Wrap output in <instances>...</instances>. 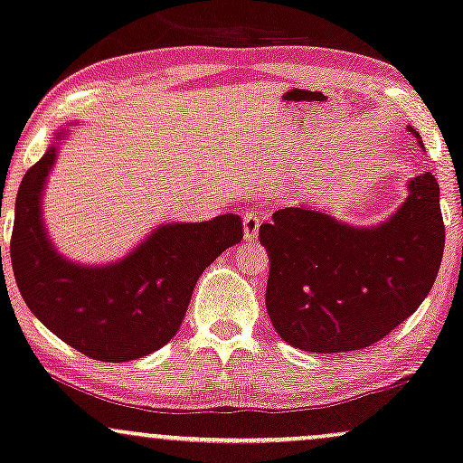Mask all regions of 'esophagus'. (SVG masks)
Here are the masks:
<instances>
[{
  "label": "esophagus",
  "mask_w": 463,
  "mask_h": 463,
  "mask_svg": "<svg viewBox=\"0 0 463 463\" xmlns=\"http://www.w3.org/2000/svg\"><path fill=\"white\" fill-rule=\"evenodd\" d=\"M260 228V218L256 212H248L243 215V239L245 241H251V239L259 237Z\"/></svg>",
  "instance_id": "34e87169"
}]
</instances>
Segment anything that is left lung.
Segmentation results:
<instances>
[{
    "label": "left lung",
    "instance_id": "8db88e82",
    "mask_svg": "<svg viewBox=\"0 0 463 463\" xmlns=\"http://www.w3.org/2000/svg\"><path fill=\"white\" fill-rule=\"evenodd\" d=\"M408 132L423 147L419 132ZM406 185L400 209L373 226L307 204L279 209L260 226L271 262L267 312L286 344L307 353L367 348L430 295L444 251L440 188L431 173Z\"/></svg>",
    "mask_w": 463,
    "mask_h": 463
}]
</instances>
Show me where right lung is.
<instances>
[{
    "label": "right lung",
    "instance_id": "obj_1",
    "mask_svg": "<svg viewBox=\"0 0 463 463\" xmlns=\"http://www.w3.org/2000/svg\"><path fill=\"white\" fill-rule=\"evenodd\" d=\"M66 130L21 181L10 259L27 307L57 337L96 361L147 356L179 331L201 273L241 241L237 213L154 228L124 259L107 265L68 260L52 245L43 194Z\"/></svg>",
    "mask_w": 463,
    "mask_h": 463
}]
</instances>
